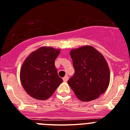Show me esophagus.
<instances>
[{"instance_id": "1", "label": "esophagus", "mask_w": 130, "mask_h": 130, "mask_svg": "<svg viewBox=\"0 0 130 130\" xmlns=\"http://www.w3.org/2000/svg\"><path fill=\"white\" fill-rule=\"evenodd\" d=\"M68 79H69V77L67 75H66V76H65L63 78V80L64 82H67V81L68 80Z\"/></svg>"}]
</instances>
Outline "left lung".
<instances>
[{"mask_svg":"<svg viewBox=\"0 0 130 130\" xmlns=\"http://www.w3.org/2000/svg\"><path fill=\"white\" fill-rule=\"evenodd\" d=\"M75 73L68 80L74 94L82 101H90L105 93L109 85L110 71L102 54L91 46L70 52Z\"/></svg>","mask_w":130,"mask_h":130,"instance_id":"obj_1","label":"left lung"}]
</instances>
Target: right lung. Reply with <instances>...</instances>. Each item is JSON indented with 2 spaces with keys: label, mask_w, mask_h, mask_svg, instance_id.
Listing matches in <instances>:
<instances>
[{
  "label": "right lung",
  "mask_w": 130,
  "mask_h": 130,
  "mask_svg": "<svg viewBox=\"0 0 130 130\" xmlns=\"http://www.w3.org/2000/svg\"><path fill=\"white\" fill-rule=\"evenodd\" d=\"M60 49L42 46L29 54L20 69V80L32 98L46 100L52 95L63 79L58 76L55 59Z\"/></svg>",
  "instance_id": "right-lung-1"
}]
</instances>
